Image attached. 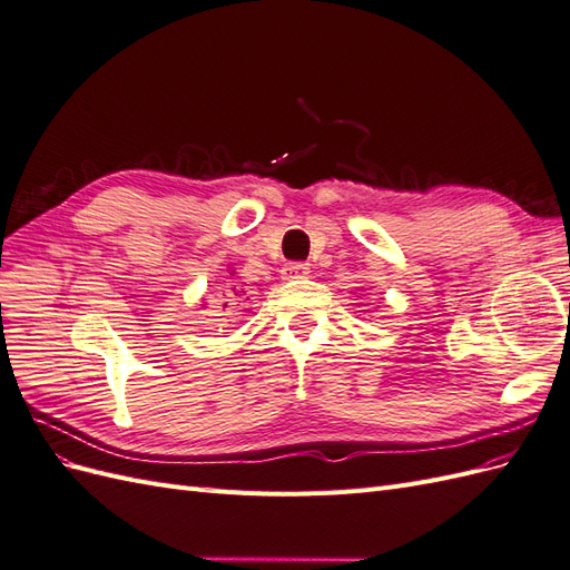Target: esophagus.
Segmentation results:
<instances>
[{
    "instance_id": "1",
    "label": "esophagus",
    "mask_w": 570,
    "mask_h": 570,
    "mask_svg": "<svg viewBox=\"0 0 570 570\" xmlns=\"http://www.w3.org/2000/svg\"><path fill=\"white\" fill-rule=\"evenodd\" d=\"M308 273H312V271H308L306 264H287L281 271V278L283 281H302V278H306Z\"/></svg>"
}]
</instances>
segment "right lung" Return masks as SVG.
<instances>
[{
  "mask_svg": "<svg viewBox=\"0 0 570 570\" xmlns=\"http://www.w3.org/2000/svg\"><path fill=\"white\" fill-rule=\"evenodd\" d=\"M230 275H235V271H230ZM218 295H223V308H228V306H235V302L237 299H243V295H245V289L243 287H237L235 285V281H228V287H223V283H218ZM204 299V297H202ZM202 308H206V302H202L199 304Z\"/></svg>",
  "mask_w": 570,
  "mask_h": 570,
  "instance_id": "add662e5",
  "label": "right lung"
}]
</instances>
